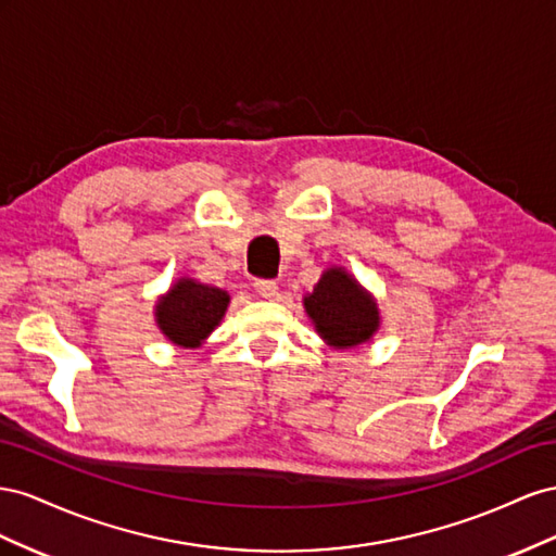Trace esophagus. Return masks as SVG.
<instances>
[{"mask_svg":"<svg viewBox=\"0 0 556 556\" xmlns=\"http://www.w3.org/2000/svg\"><path fill=\"white\" fill-rule=\"evenodd\" d=\"M253 291L261 298H275L277 295V281L275 279H256L253 281Z\"/></svg>","mask_w":556,"mask_h":556,"instance_id":"obj_1","label":"esophagus"}]
</instances>
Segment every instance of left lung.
I'll return each mask as SVG.
<instances>
[{
    "label": "left lung",
    "instance_id": "obj_1",
    "mask_svg": "<svg viewBox=\"0 0 556 556\" xmlns=\"http://www.w3.org/2000/svg\"><path fill=\"white\" fill-rule=\"evenodd\" d=\"M305 309L319 336L340 349L366 342L379 326L375 300L340 267L319 279L314 293L305 298Z\"/></svg>",
    "mask_w": 556,
    "mask_h": 556
}]
</instances>
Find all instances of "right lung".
Instances as JSON below:
<instances>
[{
	"label": "right lung",
	"mask_w": 556,
	"mask_h": 556,
	"mask_svg": "<svg viewBox=\"0 0 556 556\" xmlns=\"http://www.w3.org/2000/svg\"><path fill=\"white\" fill-rule=\"evenodd\" d=\"M230 298L216 287H204L193 279L174 283L157 303V326L179 346H198L224 319Z\"/></svg>",
	"instance_id": "add662e5"
}]
</instances>
